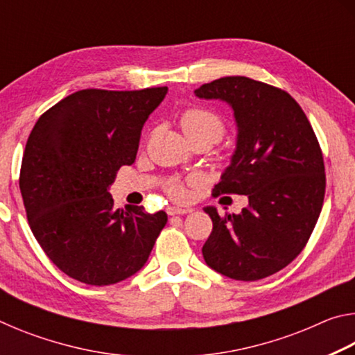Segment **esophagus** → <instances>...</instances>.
I'll list each match as a JSON object with an SVG mask.
<instances>
[{"label": "esophagus", "mask_w": 355, "mask_h": 355, "mask_svg": "<svg viewBox=\"0 0 355 355\" xmlns=\"http://www.w3.org/2000/svg\"><path fill=\"white\" fill-rule=\"evenodd\" d=\"M167 213L171 216H175V214H188L192 213V208H182V207H169L167 208Z\"/></svg>", "instance_id": "34e87169"}]
</instances>
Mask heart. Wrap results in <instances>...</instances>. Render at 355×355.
<instances>
[{"label": "heart", "mask_w": 355, "mask_h": 355, "mask_svg": "<svg viewBox=\"0 0 355 355\" xmlns=\"http://www.w3.org/2000/svg\"><path fill=\"white\" fill-rule=\"evenodd\" d=\"M180 125H182L186 139L194 136H203L214 144L224 135V122L218 114L208 110H200V107H192V110L184 111L182 119H180ZM167 191L173 197H182L184 192L183 186L177 182H172L167 186Z\"/></svg>", "instance_id": "heart-1"}]
</instances>
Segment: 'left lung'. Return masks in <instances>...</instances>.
<instances>
[{"label":"left lung","instance_id":"obj_1","mask_svg":"<svg viewBox=\"0 0 355 355\" xmlns=\"http://www.w3.org/2000/svg\"><path fill=\"white\" fill-rule=\"evenodd\" d=\"M232 107L236 146L214 194L248 196L239 214L205 207L213 232L205 263L225 277L254 282L296 258L320 218L326 175L313 128L290 94L248 76H224L194 91Z\"/></svg>","mask_w":355,"mask_h":355}]
</instances>
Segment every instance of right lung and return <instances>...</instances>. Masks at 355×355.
<instances>
[{
  "mask_svg": "<svg viewBox=\"0 0 355 355\" xmlns=\"http://www.w3.org/2000/svg\"><path fill=\"white\" fill-rule=\"evenodd\" d=\"M167 87L86 89L42 114L28 137L20 191L46 257L86 285L119 284L147 263L167 214L114 208L110 188L136 159L144 123Z\"/></svg>",
  "mask_w": 355,
  "mask_h": 355,
  "instance_id": "add662e5",
  "label": "right lung"
}]
</instances>
